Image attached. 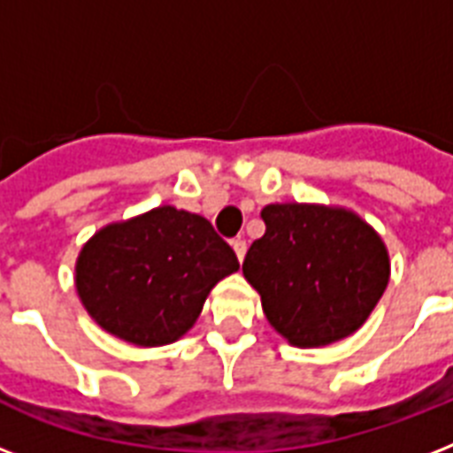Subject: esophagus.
<instances>
[{
    "label": "esophagus",
    "instance_id": "obj_1",
    "mask_svg": "<svg viewBox=\"0 0 453 453\" xmlns=\"http://www.w3.org/2000/svg\"><path fill=\"white\" fill-rule=\"evenodd\" d=\"M233 249H234V256H237V261H244V254H247V242L244 240H234L233 242Z\"/></svg>",
    "mask_w": 453,
    "mask_h": 453
}]
</instances>
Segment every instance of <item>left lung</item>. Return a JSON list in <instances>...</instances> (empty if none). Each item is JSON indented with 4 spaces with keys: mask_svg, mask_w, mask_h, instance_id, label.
Listing matches in <instances>:
<instances>
[{
    "mask_svg": "<svg viewBox=\"0 0 453 453\" xmlns=\"http://www.w3.org/2000/svg\"><path fill=\"white\" fill-rule=\"evenodd\" d=\"M265 234L242 273L261 294L270 326L296 348H322L362 326L390 282L380 234L345 206H263Z\"/></svg>",
    "mask_w": 453,
    "mask_h": 453,
    "instance_id": "8db88e82",
    "label": "left lung"
}]
</instances>
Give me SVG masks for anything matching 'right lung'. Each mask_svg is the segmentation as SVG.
<instances>
[{
    "label": "right lung",
    "instance_id": "1",
    "mask_svg": "<svg viewBox=\"0 0 453 453\" xmlns=\"http://www.w3.org/2000/svg\"><path fill=\"white\" fill-rule=\"evenodd\" d=\"M237 270L204 216L162 204L96 230L74 263V289L110 336L157 348L185 336L213 287Z\"/></svg>",
    "mask_w": 453,
    "mask_h": 453
}]
</instances>
